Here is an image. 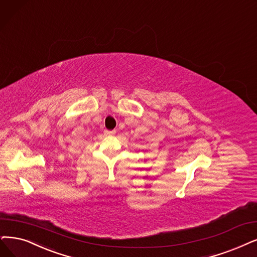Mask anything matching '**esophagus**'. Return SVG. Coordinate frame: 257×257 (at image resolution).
Masks as SVG:
<instances>
[{"label":"esophagus","mask_w":257,"mask_h":257,"mask_svg":"<svg viewBox=\"0 0 257 257\" xmlns=\"http://www.w3.org/2000/svg\"><path fill=\"white\" fill-rule=\"evenodd\" d=\"M115 133H116V131H108V130L104 131V134L105 135H114Z\"/></svg>","instance_id":"esophagus-1"}]
</instances>
